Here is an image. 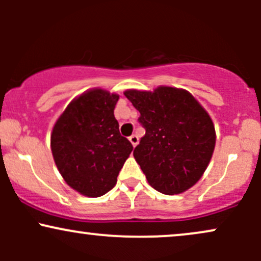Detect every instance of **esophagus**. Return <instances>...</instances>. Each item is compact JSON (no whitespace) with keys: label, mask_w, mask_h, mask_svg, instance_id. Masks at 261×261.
Here are the masks:
<instances>
[{"label":"esophagus","mask_w":261,"mask_h":261,"mask_svg":"<svg viewBox=\"0 0 261 261\" xmlns=\"http://www.w3.org/2000/svg\"><path fill=\"white\" fill-rule=\"evenodd\" d=\"M128 140H130L131 145H133L134 147L137 145V143H139V137H137L136 135H131V136L128 137Z\"/></svg>","instance_id":"esophagus-1"}]
</instances>
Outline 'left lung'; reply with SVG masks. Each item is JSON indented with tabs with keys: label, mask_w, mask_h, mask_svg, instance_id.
Segmentation results:
<instances>
[{
	"label": "left lung",
	"mask_w": 261,
	"mask_h": 261,
	"mask_svg": "<svg viewBox=\"0 0 261 261\" xmlns=\"http://www.w3.org/2000/svg\"><path fill=\"white\" fill-rule=\"evenodd\" d=\"M146 134L134 157L152 188L166 195L187 191L207 168L216 143L211 118L188 91L161 86L153 92L128 89Z\"/></svg>",
	"instance_id": "1"
}]
</instances>
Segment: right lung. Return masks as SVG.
Masks as SVG:
<instances>
[{
  "label": "right lung",
  "mask_w": 261,
  "mask_h": 261,
  "mask_svg": "<svg viewBox=\"0 0 261 261\" xmlns=\"http://www.w3.org/2000/svg\"><path fill=\"white\" fill-rule=\"evenodd\" d=\"M119 95L89 89L68 104L55 122L51 152L60 174L77 193L99 197L115 187L133 145L119 131Z\"/></svg>",
  "instance_id": "right-lung-1"
}]
</instances>
